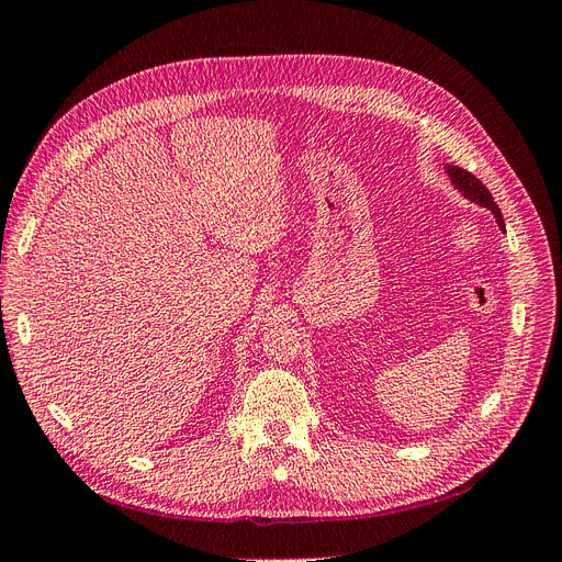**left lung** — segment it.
<instances>
[{"mask_svg":"<svg viewBox=\"0 0 562 562\" xmlns=\"http://www.w3.org/2000/svg\"><path fill=\"white\" fill-rule=\"evenodd\" d=\"M445 173L449 176V180H451V184L456 187V190H459L465 199L474 201L476 205H482V207H488V211H491L493 217H495V222H497V226H501L503 232H505V220H503L501 207L495 205L491 192L486 190L484 182H482L480 178L472 176V173L465 171V169H461V166H451V164L445 166Z\"/></svg>","mask_w":562,"mask_h":562,"instance_id":"left-lung-1","label":"left lung"}]
</instances>
